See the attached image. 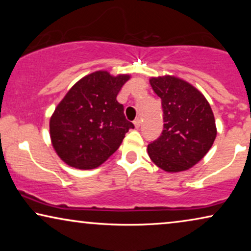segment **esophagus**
Here are the masks:
<instances>
[{
  "instance_id": "esophagus-1",
  "label": "esophagus",
  "mask_w": 251,
  "mask_h": 251,
  "mask_svg": "<svg viewBox=\"0 0 251 251\" xmlns=\"http://www.w3.org/2000/svg\"><path fill=\"white\" fill-rule=\"evenodd\" d=\"M133 125H135L136 128H139L140 125H142V120H140L139 118H137L135 121H133Z\"/></svg>"
}]
</instances>
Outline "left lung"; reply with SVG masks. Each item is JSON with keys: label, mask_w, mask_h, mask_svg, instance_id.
<instances>
[{"label": "left lung", "mask_w": 251, "mask_h": 251, "mask_svg": "<svg viewBox=\"0 0 251 251\" xmlns=\"http://www.w3.org/2000/svg\"><path fill=\"white\" fill-rule=\"evenodd\" d=\"M161 98L163 131L147 146L151 160L168 173H178L197 164L215 142L217 129L212 109L203 95L176 76L150 80Z\"/></svg>", "instance_id": "1"}]
</instances>
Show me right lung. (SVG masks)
Returning a JSON list of instances; mask_svg holds the SVG:
<instances>
[{
    "label": "right lung",
    "mask_w": 251,
    "mask_h": 251,
    "mask_svg": "<svg viewBox=\"0 0 251 251\" xmlns=\"http://www.w3.org/2000/svg\"><path fill=\"white\" fill-rule=\"evenodd\" d=\"M129 78L97 71L77 81L58 104L50 119V137L65 163L77 169L97 168L135 128L116 100Z\"/></svg>",
    "instance_id": "right-lung-1"
}]
</instances>
